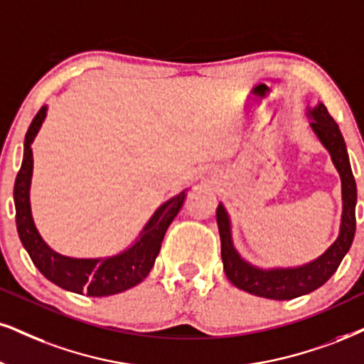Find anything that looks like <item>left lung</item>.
<instances>
[{
  "label": "left lung",
  "instance_id": "left-lung-1",
  "mask_svg": "<svg viewBox=\"0 0 364 364\" xmlns=\"http://www.w3.org/2000/svg\"><path fill=\"white\" fill-rule=\"evenodd\" d=\"M311 127L319 136L333 159L343 182V219L338 240L329 246L324 255L314 262L297 268H273L259 270L246 263L232 246L230 218L221 204L216 209V219L221 236V257L224 273L228 280L237 289L273 300H291L300 295L317 290L334 275L338 267L351 248L354 231H356V182H354L351 165H349L346 143L339 132L338 123L327 113V107L319 102L312 111Z\"/></svg>",
  "mask_w": 364,
  "mask_h": 364
}]
</instances>
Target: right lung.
<instances>
[{
    "instance_id": "right-lung-1",
    "label": "right lung",
    "mask_w": 364,
    "mask_h": 364,
    "mask_svg": "<svg viewBox=\"0 0 364 364\" xmlns=\"http://www.w3.org/2000/svg\"><path fill=\"white\" fill-rule=\"evenodd\" d=\"M45 114H47V106L40 107L25 134L23 161L18 170L15 191H13L16 208V230L21 243L40 273L62 289L74 291V294H86L89 297H106V295H114L132 289L150 273L155 258L159 257L165 231L181 210L186 192H181L161 204L143 228L140 237L119 255L89 259L62 257L45 245L35 228L30 209V182L31 170H33L31 141L42 127Z\"/></svg>"
}]
</instances>
